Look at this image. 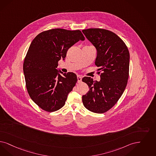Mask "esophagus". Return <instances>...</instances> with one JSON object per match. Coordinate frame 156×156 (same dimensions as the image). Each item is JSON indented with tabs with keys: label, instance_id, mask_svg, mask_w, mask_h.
Here are the masks:
<instances>
[{
	"label": "esophagus",
	"instance_id": "34e87169",
	"mask_svg": "<svg viewBox=\"0 0 156 156\" xmlns=\"http://www.w3.org/2000/svg\"><path fill=\"white\" fill-rule=\"evenodd\" d=\"M77 80H78V82L80 83L82 82V76L81 75H78L77 76Z\"/></svg>",
	"mask_w": 156,
	"mask_h": 156
}]
</instances>
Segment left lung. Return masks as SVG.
Returning a JSON list of instances; mask_svg holds the SVG:
<instances>
[{"label": "left lung", "instance_id": "left-lung-1", "mask_svg": "<svg viewBox=\"0 0 156 156\" xmlns=\"http://www.w3.org/2000/svg\"><path fill=\"white\" fill-rule=\"evenodd\" d=\"M82 32L96 48L95 65L102 72L100 81H93L87 76L82 78L89 87V91L82 96V102L89 111L104 113L117 102L127 86L129 49L123 41L111 31L91 28Z\"/></svg>", "mask_w": 156, "mask_h": 156}]
</instances>
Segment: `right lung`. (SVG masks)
<instances>
[{"mask_svg": "<svg viewBox=\"0 0 156 156\" xmlns=\"http://www.w3.org/2000/svg\"><path fill=\"white\" fill-rule=\"evenodd\" d=\"M80 40L85 37L79 30L53 29L40 33L30 44L23 73L30 97L43 110L51 112L63 107L75 86V74L63 73L56 68L58 61L65 59L68 49Z\"/></svg>", "mask_w": 156, "mask_h": 156, "instance_id": "add662e5", "label": "right lung"}]
</instances>
